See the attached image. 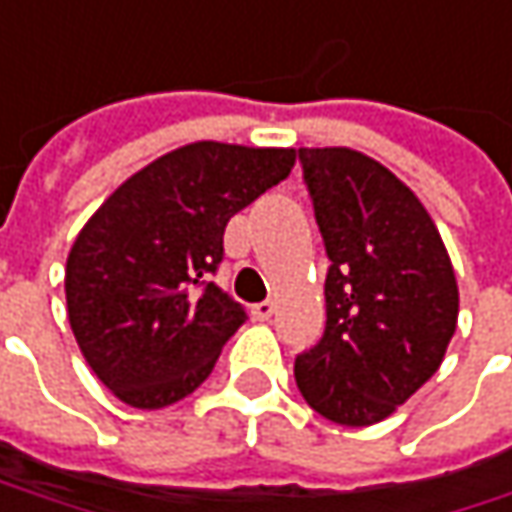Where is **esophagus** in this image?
I'll return each mask as SVG.
<instances>
[{
  "label": "esophagus",
  "instance_id": "34e87169",
  "mask_svg": "<svg viewBox=\"0 0 512 512\" xmlns=\"http://www.w3.org/2000/svg\"><path fill=\"white\" fill-rule=\"evenodd\" d=\"M252 316H255V321H269V318L275 316V304L272 301H260V304L252 307Z\"/></svg>",
  "mask_w": 512,
  "mask_h": 512
}]
</instances>
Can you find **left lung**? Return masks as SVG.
<instances>
[{"mask_svg":"<svg viewBox=\"0 0 512 512\" xmlns=\"http://www.w3.org/2000/svg\"><path fill=\"white\" fill-rule=\"evenodd\" d=\"M298 162L330 257L327 324L295 356L307 406L371 426L429 382L458 324V284L423 202L371 156L301 147Z\"/></svg>","mask_w":512,"mask_h":512,"instance_id":"8db88e82","label":"left lung"}]
</instances>
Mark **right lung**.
Masks as SVG:
<instances>
[{
	"instance_id": "add662e5",
	"label": "right lung",
	"mask_w": 512,
	"mask_h": 512,
	"mask_svg": "<svg viewBox=\"0 0 512 512\" xmlns=\"http://www.w3.org/2000/svg\"><path fill=\"white\" fill-rule=\"evenodd\" d=\"M295 150L185 144L130 176L77 234L66 260L69 324L80 353L127 406L194 394L243 304L211 281L228 220L284 182Z\"/></svg>"
}]
</instances>
